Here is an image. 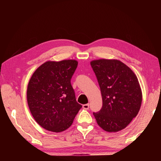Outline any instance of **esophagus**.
<instances>
[{
    "label": "esophagus",
    "mask_w": 161,
    "mask_h": 161,
    "mask_svg": "<svg viewBox=\"0 0 161 161\" xmlns=\"http://www.w3.org/2000/svg\"><path fill=\"white\" fill-rule=\"evenodd\" d=\"M82 108H83V109H89V104H85L82 105Z\"/></svg>",
    "instance_id": "esophagus-1"
}]
</instances>
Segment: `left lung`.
Returning a JSON list of instances; mask_svg holds the SVG:
<instances>
[{"label": "left lung", "mask_w": 161, "mask_h": 161, "mask_svg": "<svg viewBox=\"0 0 161 161\" xmlns=\"http://www.w3.org/2000/svg\"><path fill=\"white\" fill-rule=\"evenodd\" d=\"M91 65L98 80L103 105L93 112L97 124L109 132L124 129L138 115L142 95L137 76L118 60H92Z\"/></svg>", "instance_id": "obj_1"}]
</instances>
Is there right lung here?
<instances>
[{
  "mask_svg": "<svg viewBox=\"0 0 161 161\" xmlns=\"http://www.w3.org/2000/svg\"><path fill=\"white\" fill-rule=\"evenodd\" d=\"M78 62L47 61L33 72L27 86L29 108L36 122L53 132L69 128L82 108L70 83Z\"/></svg>",
  "mask_w": 161,
  "mask_h": 161,
  "instance_id": "right-lung-1",
  "label": "right lung"
}]
</instances>
